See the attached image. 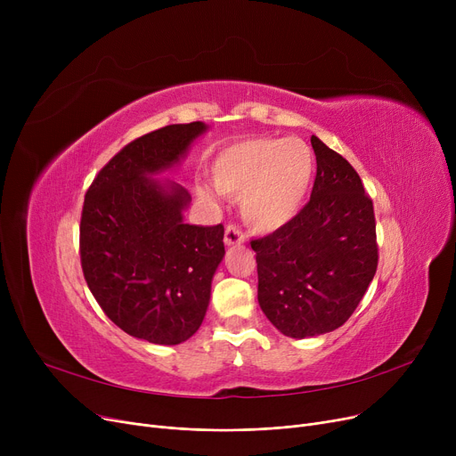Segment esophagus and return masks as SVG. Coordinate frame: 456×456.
Here are the masks:
<instances>
[{
  "mask_svg": "<svg viewBox=\"0 0 456 456\" xmlns=\"http://www.w3.org/2000/svg\"><path fill=\"white\" fill-rule=\"evenodd\" d=\"M224 242H225V246H240V244L246 242V236H244V232H242L240 229H238L236 225H229V227L225 229Z\"/></svg>",
  "mask_w": 456,
  "mask_h": 456,
  "instance_id": "34e87169",
  "label": "esophagus"
}]
</instances>
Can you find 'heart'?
Masks as SVG:
<instances>
[{"label": "heart", "mask_w": 456, "mask_h": 456, "mask_svg": "<svg viewBox=\"0 0 456 456\" xmlns=\"http://www.w3.org/2000/svg\"><path fill=\"white\" fill-rule=\"evenodd\" d=\"M316 174V157L301 138L251 136L222 148L208 164V179L224 196L242 198L244 222L273 232L303 208ZM198 196L210 201L207 186Z\"/></svg>", "instance_id": "b5f03b06"}]
</instances>
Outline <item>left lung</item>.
I'll return each instance as SVG.
<instances>
[{
  "label": "left lung",
  "instance_id": "8db88e82",
  "mask_svg": "<svg viewBox=\"0 0 456 456\" xmlns=\"http://www.w3.org/2000/svg\"><path fill=\"white\" fill-rule=\"evenodd\" d=\"M316 181L292 222L251 242L258 305L289 338L342 327L377 272L373 203L353 166L313 134Z\"/></svg>",
  "mask_w": 456,
  "mask_h": 456
}]
</instances>
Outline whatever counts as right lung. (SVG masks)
<instances>
[{
    "instance_id": "obj_1",
    "label": "right lung",
    "mask_w": 456,
    "mask_h": 456,
    "mask_svg": "<svg viewBox=\"0 0 456 456\" xmlns=\"http://www.w3.org/2000/svg\"><path fill=\"white\" fill-rule=\"evenodd\" d=\"M207 131V124L191 122L136 138L85 196L81 265L88 289L119 329L150 344L177 346L194 337L225 256L224 225L186 224L190 194L160 177Z\"/></svg>"
}]
</instances>
